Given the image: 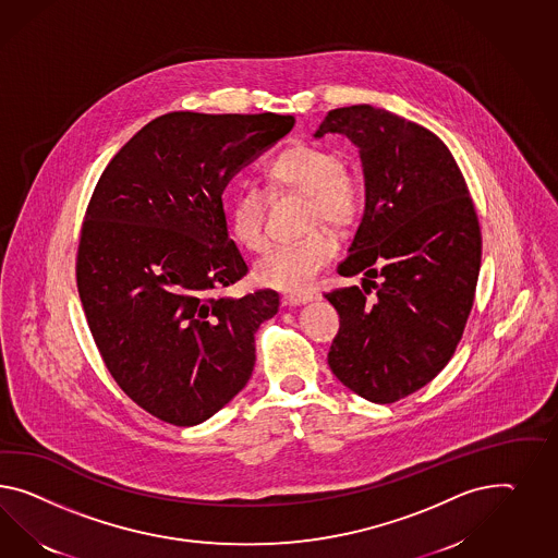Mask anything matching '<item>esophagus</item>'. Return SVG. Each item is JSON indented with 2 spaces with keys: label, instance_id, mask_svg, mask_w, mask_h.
<instances>
[{
  "label": "esophagus",
  "instance_id": "obj_1",
  "mask_svg": "<svg viewBox=\"0 0 558 558\" xmlns=\"http://www.w3.org/2000/svg\"><path fill=\"white\" fill-rule=\"evenodd\" d=\"M315 301V296L313 294H290L287 296V304L290 306H301V304H306V302Z\"/></svg>",
  "mask_w": 558,
  "mask_h": 558
}]
</instances>
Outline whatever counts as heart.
<instances>
[{
  "mask_svg": "<svg viewBox=\"0 0 558 558\" xmlns=\"http://www.w3.org/2000/svg\"><path fill=\"white\" fill-rule=\"evenodd\" d=\"M266 193L304 195L302 227L311 231L302 240L271 247L256 264V280L264 287L301 292L315 282L335 254L337 240L331 231L343 233L360 217L365 201L363 179L349 170L341 154L315 144H294L264 168ZM268 198L262 191H241L227 207L231 235L247 252H262L268 245L266 233Z\"/></svg>",
  "mask_w": 558,
  "mask_h": 558,
  "instance_id": "1",
  "label": "heart"
}]
</instances>
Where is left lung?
Returning a JSON list of instances; mask_svg holds the SVG:
<instances>
[{"label": "left lung", "instance_id": "left-lung-1", "mask_svg": "<svg viewBox=\"0 0 558 558\" xmlns=\"http://www.w3.org/2000/svg\"><path fill=\"white\" fill-rule=\"evenodd\" d=\"M329 132L351 137L362 156L365 213L337 271L365 278L363 290L325 294L339 313L327 360L351 392L392 404L435 379L459 345L482 266V229L468 182L430 130L351 106L331 109L315 137ZM372 287L377 294L367 300Z\"/></svg>", "mask_w": 558, "mask_h": 558}]
</instances>
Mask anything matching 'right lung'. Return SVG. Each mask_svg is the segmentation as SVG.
<instances>
[{"mask_svg":"<svg viewBox=\"0 0 558 558\" xmlns=\"http://www.w3.org/2000/svg\"><path fill=\"white\" fill-rule=\"evenodd\" d=\"M292 128L270 111L166 113L111 158L90 195L76 250L83 311L107 372L162 422L207 421L254 372V335L280 296L217 294L247 274L221 195Z\"/></svg>","mask_w":558,"mask_h":558,"instance_id":"right-lung-1","label":"right lung"}]
</instances>
